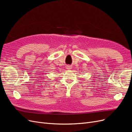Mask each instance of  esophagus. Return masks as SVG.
Returning <instances> with one entry per match:
<instances>
[{"label":"esophagus","instance_id":"34e87169","mask_svg":"<svg viewBox=\"0 0 132 132\" xmlns=\"http://www.w3.org/2000/svg\"><path fill=\"white\" fill-rule=\"evenodd\" d=\"M71 66H70V65H67V68L68 69H71Z\"/></svg>","mask_w":132,"mask_h":132}]
</instances>
